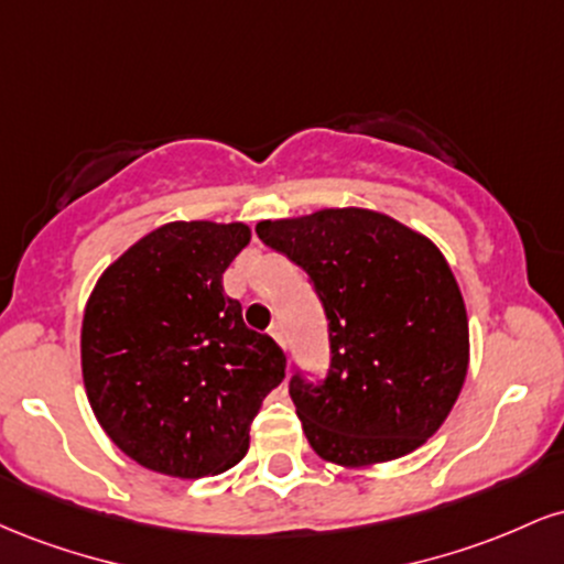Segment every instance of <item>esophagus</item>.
<instances>
[{
	"instance_id": "obj_1",
	"label": "esophagus",
	"mask_w": 564,
	"mask_h": 564,
	"mask_svg": "<svg viewBox=\"0 0 564 564\" xmlns=\"http://www.w3.org/2000/svg\"><path fill=\"white\" fill-rule=\"evenodd\" d=\"M270 336H273V339H275L278 345H281L283 349H286V334H283V328L278 326V323H275V326H270Z\"/></svg>"
}]
</instances>
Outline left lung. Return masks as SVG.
<instances>
[{
  "mask_svg": "<svg viewBox=\"0 0 564 564\" xmlns=\"http://www.w3.org/2000/svg\"><path fill=\"white\" fill-rule=\"evenodd\" d=\"M257 236L300 264L326 310L332 371L289 387L313 451L358 469L422 448L469 368L467 307L443 251L364 206L262 219Z\"/></svg>",
  "mask_w": 564,
  "mask_h": 564,
  "instance_id": "left-lung-1",
  "label": "left lung"
}]
</instances>
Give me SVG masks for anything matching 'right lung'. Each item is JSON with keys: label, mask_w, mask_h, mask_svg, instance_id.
Listing matches in <instances>:
<instances>
[{"label": "right lung", "mask_w": 564, "mask_h": 564, "mask_svg": "<svg viewBox=\"0 0 564 564\" xmlns=\"http://www.w3.org/2000/svg\"><path fill=\"white\" fill-rule=\"evenodd\" d=\"M251 241L246 223H166L97 278L82 321V377L97 424L159 475H223L281 384L286 355L246 328L223 273Z\"/></svg>", "instance_id": "obj_1"}]
</instances>
